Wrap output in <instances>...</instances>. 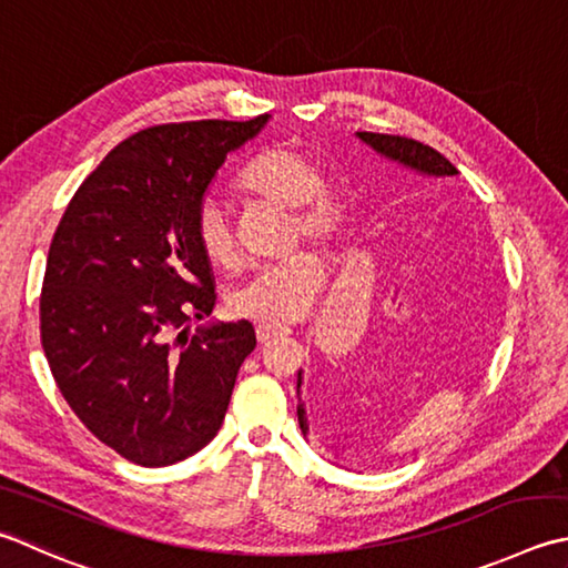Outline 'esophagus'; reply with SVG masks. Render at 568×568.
Returning a JSON list of instances; mask_svg holds the SVG:
<instances>
[{
    "label": "esophagus",
    "instance_id": "1",
    "mask_svg": "<svg viewBox=\"0 0 568 568\" xmlns=\"http://www.w3.org/2000/svg\"><path fill=\"white\" fill-rule=\"evenodd\" d=\"M283 335H285V329H277V327H263V325L255 327V339H258L261 344L271 342L275 337H283Z\"/></svg>",
    "mask_w": 568,
    "mask_h": 568
}]
</instances>
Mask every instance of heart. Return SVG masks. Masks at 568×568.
I'll return each instance as SVG.
<instances>
[{"label": "heart", "instance_id": "obj_1", "mask_svg": "<svg viewBox=\"0 0 568 568\" xmlns=\"http://www.w3.org/2000/svg\"><path fill=\"white\" fill-rule=\"evenodd\" d=\"M325 166L313 154L277 144L255 158L241 176L248 192L293 209V239L332 243L344 226V204L327 186ZM192 233L199 251L214 265L236 261V233L226 204L204 196L194 209ZM325 285V265L315 253L300 251L283 261L263 263L231 285L226 305L236 317L263 327H285L310 315Z\"/></svg>", "mask_w": 568, "mask_h": 568}]
</instances>
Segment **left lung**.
Returning a JSON list of instances; mask_svg holds the SVG:
<instances>
[{
	"instance_id": "obj_1",
	"label": "left lung",
	"mask_w": 568,
	"mask_h": 568,
	"mask_svg": "<svg viewBox=\"0 0 568 568\" xmlns=\"http://www.w3.org/2000/svg\"><path fill=\"white\" fill-rule=\"evenodd\" d=\"M359 140H364L369 148H374L384 158L394 160V162H402L410 170L416 172H424V174H433V176H453L458 174V170L443 158L438 150L428 148V144L418 142V140H410V138H402V135H384V132H357ZM300 384H303V376L297 372V394H300ZM297 420H300V430H303V436H310V418H307V410L305 404L297 402Z\"/></svg>"
}]
</instances>
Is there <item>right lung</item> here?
<instances>
[{
    "instance_id": "1",
    "label": "right lung",
    "mask_w": 568,
    "mask_h": 568,
    "mask_svg": "<svg viewBox=\"0 0 568 568\" xmlns=\"http://www.w3.org/2000/svg\"><path fill=\"white\" fill-rule=\"evenodd\" d=\"M246 122L144 128L85 176L53 233L39 297L55 386L93 436L144 468L180 463L216 436L255 347L248 320L199 329L216 303L192 219Z\"/></svg>"
}]
</instances>
